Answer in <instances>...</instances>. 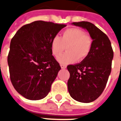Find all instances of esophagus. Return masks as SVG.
<instances>
[{
    "label": "esophagus",
    "instance_id": "34e87169",
    "mask_svg": "<svg viewBox=\"0 0 121 121\" xmlns=\"http://www.w3.org/2000/svg\"><path fill=\"white\" fill-rule=\"evenodd\" d=\"M60 67L61 69H66V67H66V65H63V64H61Z\"/></svg>",
    "mask_w": 121,
    "mask_h": 121
}]
</instances>
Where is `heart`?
<instances>
[{"label":"heart","instance_id":"obj_1","mask_svg":"<svg viewBox=\"0 0 121 121\" xmlns=\"http://www.w3.org/2000/svg\"><path fill=\"white\" fill-rule=\"evenodd\" d=\"M93 40L90 35L80 28H71L62 33L61 37L54 36L50 42L52 54L58 58L67 47L68 52L58 58L63 64H68L76 60H84L91 51Z\"/></svg>","mask_w":121,"mask_h":121}]
</instances>
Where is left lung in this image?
<instances>
[{
  "instance_id": "obj_1",
  "label": "left lung",
  "mask_w": 121,
  "mask_h": 121,
  "mask_svg": "<svg viewBox=\"0 0 121 121\" xmlns=\"http://www.w3.org/2000/svg\"><path fill=\"white\" fill-rule=\"evenodd\" d=\"M73 25L86 29L93 39L91 51L80 63L69 65V93L76 101L89 103L102 93L112 71L113 51L109 38L91 22L82 21Z\"/></svg>"
}]
</instances>
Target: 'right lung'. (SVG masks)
Masks as SVG:
<instances>
[{"label": "right lung", "instance_id": "obj_1", "mask_svg": "<svg viewBox=\"0 0 121 121\" xmlns=\"http://www.w3.org/2000/svg\"><path fill=\"white\" fill-rule=\"evenodd\" d=\"M65 25L37 21L25 25L11 40L8 56L10 80L15 90L29 100L47 95L61 67L50 42Z\"/></svg>", "mask_w": 121, "mask_h": 121}]
</instances>
